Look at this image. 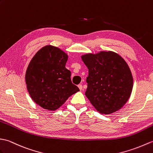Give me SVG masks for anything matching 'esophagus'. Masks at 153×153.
Here are the masks:
<instances>
[{
  "mask_svg": "<svg viewBox=\"0 0 153 153\" xmlns=\"http://www.w3.org/2000/svg\"><path fill=\"white\" fill-rule=\"evenodd\" d=\"M78 87H79V88L80 91L82 90V84H79V85H78Z\"/></svg>",
  "mask_w": 153,
  "mask_h": 153,
  "instance_id": "34e87169",
  "label": "esophagus"
}]
</instances>
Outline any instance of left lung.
Listing matches in <instances>:
<instances>
[{
    "label": "left lung",
    "mask_w": 153,
    "mask_h": 153,
    "mask_svg": "<svg viewBox=\"0 0 153 153\" xmlns=\"http://www.w3.org/2000/svg\"><path fill=\"white\" fill-rule=\"evenodd\" d=\"M88 69L86 96L101 114H109L123 107L133 88V76L126 61L112 51L81 56Z\"/></svg>",
    "instance_id": "8db88e82"
}]
</instances>
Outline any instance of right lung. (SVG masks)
Wrapping results in <instances>:
<instances>
[{
  "mask_svg": "<svg viewBox=\"0 0 153 153\" xmlns=\"http://www.w3.org/2000/svg\"><path fill=\"white\" fill-rule=\"evenodd\" d=\"M68 55L56 46L46 45L30 60L25 73L27 89L40 107L56 111L73 94L80 91L71 82L65 68Z\"/></svg>",
  "mask_w": 153,
  "mask_h": 153,
  "instance_id": "1",
  "label": "right lung"
}]
</instances>
